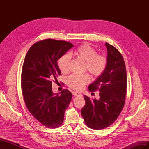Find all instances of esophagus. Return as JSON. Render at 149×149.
<instances>
[{
    "mask_svg": "<svg viewBox=\"0 0 149 149\" xmlns=\"http://www.w3.org/2000/svg\"><path fill=\"white\" fill-rule=\"evenodd\" d=\"M73 94L74 96H77V97L82 96V94H81V93H78V92H73Z\"/></svg>",
    "mask_w": 149,
    "mask_h": 149,
    "instance_id": "1",
    "label": "esophagus"
}]
</instances>
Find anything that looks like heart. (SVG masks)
<instances>
[{"instance_id": "heart-1", "label": "heart", "mask_w": 149, "mask_h": 149, "mask_svg": "<svg viewBox=\"0 0 149 149\" xmlns=\"http://www.w3.org/2000/svg\"><path fill=\"white\" fill-rule=\"evenodd\" d=\"M74 55L84 61V70H88L94 77H99L105 71L107 66L106 56L97 54V51L89 44L85 43L81 45L74 52ZM71 56L65 54L62 56L58 62L60 71L63 73H68L70 69ZM91 78L88 74L71 75L67 79L68 86L74 90L80 91L89 83Z\"/></svg>"}]
</instances>
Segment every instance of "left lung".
<instances>
[{
	"mask_svg": "<svg viewBox=\"0 0 149 149\" xmlns=\"http://www.w3.org/2000/svg\"><path fill=\"white\" fill-rule=\"evenodd\" d=\"M107 66L104 73L89 86V91H100V99L84 96L85 106L81 112L84 123L93 129L101 130L111 125L123 110L127 86L125 62L114 47L106 43Z\"/></svg>",
	"mask_w": 149,
	"mask_h": 149,
	"instance_id": "1",
	"label": "left lung"
}]
</instances>
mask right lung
I'll return each mask as SVG.
<instances>
[{
  "label": "right lung",
  "instance_id": "1",
  "mask_svg": "<svg viewBox=\"0 0 149 149\" xmlns=\"http://www.w3.org/2000/svg\"><path fill=\"white\" fill-rule=\"evenodd\" d=\"M73 47L65 41L45 39L34 43L25 58L21 76L24 100L30 114L47 127L62 124L71 101L69 90L54 94L52 81H58L61 74L58 60Z\"/></svg>",
  "mask_w": 149,
  "mask_h": 149
}]
</instances>
